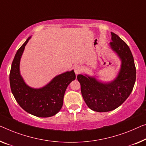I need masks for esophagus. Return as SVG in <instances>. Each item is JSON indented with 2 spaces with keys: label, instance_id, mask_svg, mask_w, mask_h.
<instances>
[{
  "label": "esophagus",
  "instance_id": "obj_1",
  "mask_svg": "<svg viewBox=\"0 0 146 146\" xmlns=\"http://www.w3.org/2000/svg\"><path fill=\"white\" fill-rule=\"evenodd\" d=\"M82 71V67L79 65H76V66L74 67V71L76 75H79V74Z\"/></svg>",
  "mask_w": 146,
  "mask_h": 146
}]
</instances>
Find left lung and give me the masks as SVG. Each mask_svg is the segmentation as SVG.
Returning a JSON list of instances; mask_svg holds the SVG:
<instances>
[{
  "instance_id": "left-lung-1",
  "label": "left lung",
  "mask_w": 146,
  "mask_h": 146,
  "mask_svg": "<svg viewBox=\"0 0 146 146\" xmlns=\"http://www.w3.org/2000/svg\"><path fill=\"white\" fill-rule=\"evenodd\" d=\"M111 48L122 60L118 77L110 83L103 84L94 78L78 75L80 90L88 107L97 112H107L120 106L129 96L136 81V67L129 46L111 33Z\"/></svg>"
}]
</instances>
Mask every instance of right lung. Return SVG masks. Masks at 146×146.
Masks as SVG:
<instances>
[{
	"instance_id": "obj_1",
	"label": "right lung",
	"mask_w": 146,
	"mask_h": 146,
	"mask_svg": "<svg viewBox=\"0 0 146 146\" xmlns=\"http://www.w3.org/2000/svg\"><path fill=\"white\" fill-rule=\"evenodd\" d=\"M29 38L17 50L10 73L11 90L20 107L25 111L39 117H48L60 111L67 86L76 78L74 71L56 77L46 86L33 89L26 85L19 74V61Z\"/></svg>"
}]
</instances>
